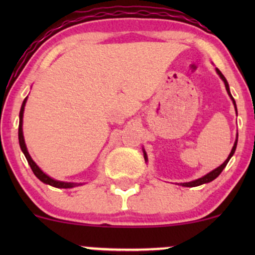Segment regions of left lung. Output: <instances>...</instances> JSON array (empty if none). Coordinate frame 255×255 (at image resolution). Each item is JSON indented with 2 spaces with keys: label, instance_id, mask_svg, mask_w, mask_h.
I'll return each mask as SVG.
<instances>
[{
  "label": "left lung",
  "instance_id": "8db88e82",
  "mask_svg": "<svg viewBox=\"0 0 255 255\" xmlns=\"http://www.w3.org/2000/svg\"><path fill=\"white\" fill-rule=\"evenodd\" d=\"M216 71H217L218 75H219V77H221L222 80L224 81L225 89H227V92H228V95L230 96L231 101H233V103H234V105H235V109H236V103H235V99H234V98H233V96H231V93H230V90H229V84H228L227 79L224 78V75L222 74L221 71H219L218 68L216 69ZM236 114H238V110H236ZM236 145H238V136H236L235 144H234L233 148H231V152H230V154H229V156H228L227 159H225V162L223 163V164H222V165H219L218 168H216V169H215V170L210 171L209 174H206V175H205V176L200 177V178H198V180L191 181V182H184V183H181V184H182V186H184V187H197V186H200V184H204V183H209V182H211V181L215 180L216 177H218V176H219V174H221V172L223 171V169L225 168V166H227L228 162H229V160H230V158L233 157V154H234V153H235V150H236ZM144 158H145V160H146V162H147V154H146L145 150H144Z\"/></svg>",
  "mask_w": 255,
  "mask_h": 255
}]
</instances>
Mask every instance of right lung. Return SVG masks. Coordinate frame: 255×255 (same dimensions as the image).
Segmentation results:
<instances>
[{
    "label": "right lung",
    "mask_w": 255,
    "mask_h": 255,
    "mask_svg": "<svg viewBox=\"0 0 255 255\" xmlns=\"http://www.w3.org/2000/svg\"><path fill=\"white\" fill-rule=\"evenodd\" d=\"M26 101H27V97L24 99V102H22V105H21V109H20V114H19V118H20V121H19V144H20V148H21V151L24 152L26 159H27L28 164H30L32 171H33V174L36 175V176L39 178L40 181H42L43 183H46V184H50L52 187H56V188H73V187L75 186H79V184L81 183H72V182H62V181H57V180H54V178H51L50 176H48V175L45 174V172H43L40 170V168L38 166L36 163L33 162V159H32L30 153H28L27 151V147H26V144H25V140H24V134H22V116H24V109H25V104H26Z\"/></svg>",
    "instance_id": "obj_1"
}]
</instances>
